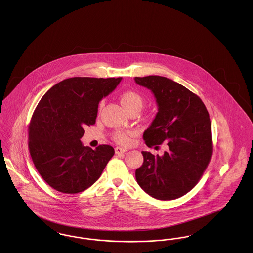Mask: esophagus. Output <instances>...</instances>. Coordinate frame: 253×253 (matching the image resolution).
<instances>
[{
    "label": "esophagus",
    "mask_w": 253,
    "mask_h": 253,
    "mask_svg": "<svg viewBox=\"0 0 253 253\" xmlns=\"http://www.w3.org/2000/svg\"><path fill=\"white\" fill-rule=\"evenodd\" d=\"M127 151V149L123 148V147H116L115 148V152H116V155H120V154H123Z\"/></svg>",
    "instance_id": "34e87169"
}]
</instances>
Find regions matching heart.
<instances>
[{
    "mask_svg": "<svg viewBox=\"0 0 253 253\" xmlns=\"http://www.w3.org/2000/svg\"><path fill=\"white\" fill-rule=\"evenodd\" d=\"M121 101L124 108L126 109L128 112L132 111L133 109L141 108L142 106V97L141 96L132 91V90H127L124 91L121 95ZM102 102L99 104V108H101ZM131 136L132 132H122V131H118L114 133V140L117 141L118 143H121L122 145H128L131 141Z\"/></svg>",
    "mask_w": 253,
    "mask_h": 253,
    "instance_id": "b5f03b06",
    "label": "heart"
}]
</instances>
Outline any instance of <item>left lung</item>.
I'll use <instances>...</instances> for the list:
<instances>
[{"label":"left lung","instance_id":"1","mask_svg":"<svg viewBox=\"0 0 253 253\" xmlns=\"http://www.w3.org/2000/svg\"><path fill=\"white\" fill-rule=\"evenodd\" d=\"M150 89L158 112L143 133L148 147L165 142L163 156L142 152L143 164L135 178L145 193L159 200H172L189 193L200 180L212 156L211 124L203 101L189 89L160 76L135 77Z\"/></svg>","mask_w":253,"mask_h":253}]
</instances>
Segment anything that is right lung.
<instances>
[{"mask_svg":"<svg viewBox=\"0 0 253 253\" xmlns=\"http://www.w3.org/2000/svg\"><path fill=\"white\" fill-rule=\"evenodd\" d=\"M122 78L75 77L51 87L42 97L28 126V148L37 170L56 191L78 193L91 187L115 154L110 145L96 150L81 138L96 123L98 103Z\"/></svg>","mask_w":253,"mask_h":253,"instance_id":"1","label":"right lung"}]
</instances>
